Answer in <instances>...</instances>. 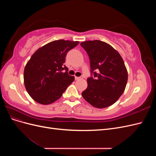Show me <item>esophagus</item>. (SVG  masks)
<instances>
[{"label": "esophagus", "instance_id": "1", "mask_svg": "<svg viewBox=\"0 0 156 156\" xmlns=\"http://www.w3.org/2000/svg\"><path fill=\"white\" fill-rule=\"evenodd\" d=\"M83 79V76H81V77H75V80H79V79Z\"/></svg>", "mask_w": 156, "mask_h": 156}]
</instances>
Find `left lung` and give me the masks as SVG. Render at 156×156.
Wrapping results in <instances>:
<instances>
[{
	"instance_id": "obj_1",
	"label": "left lung",
	"mask_w": 156,
	"mask_h": 156,
	"mask_svg": "<svg viewBox=\"0 0 156 156\" xmlns=\"http://www.w3.org/2000/svg\"><path fill=\"white\" fill-rule=\"evenodd\" d=\"M90 59L91 76L83 98L96 108L109 107L119 100L126 87L127 72L120 54L100 40L81 43Z\"/></svg>"
}]
</instances>
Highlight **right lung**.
Here are the masks:
<instances>
[{
	"instance_id": "obj_1",
	"label": "right lung",
	"mask_w": 156,
	"mask_h": 156,
	"mask_svg": "<svg viewBox=\"0 0 156 156\" xmlns=\"http://www.w3.org/2000/svg\"><path fill=\"white\" fill-rule=\"evenodd\" d=\"M79 42L59 40L41 47L32 55L24 70L27 92L36 102L48 105L62 96L74 77L64 64L68 52ZM63 70H65L64 73Z\"/></svg>"
}]
</instances>
